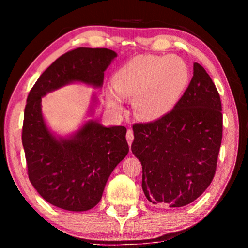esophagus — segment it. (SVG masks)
Instances as JSON below:
<instances>
[{"label":"esophagus","mask_w":248,"mask_h":248,"mask_svg":"<svg viewBox=\"0 0 248 248\" xmlns=\"http://www.w3.org/2000/svg\"><path fill=\"white\" fill-rule=\"evenodd\" d=\"M133 139H134L133 131H132V130H127V132H126V140H127L128 145L132 144V142H133Z\"/></svg>","instance_id":"1"}]
</instances>
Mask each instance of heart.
Returning <instances> with one entry per match:
<instances>
[{"label": "heart", "mask_w": 248, "mask_h": 248, "mask_svg": "<svg viewBox=\"0 0 248 248\" xmlns=\"http://www.w3.org/2000/svg\"><path fill=\"white\" fill-rule=\"evenodd\" d=\"M189 80L187 64L175 55L135 56L113 76V88L107 90V104L123 111L122 99H133V110L143 121H158L176 107Z\"/></svg>", "instance_id": "obj_1"}]
</instances>
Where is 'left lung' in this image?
I'll list each match as a JSON object with an SVG mask.
<instances>
[{
    "label": "left lung",
    "mask_w": 248,
    "mask_h": 248,
    "mask_svg": "<svg viewBox=\"0 0 248 248\" xmlns=\"http://www.w3.org/2000/svg\"><path fill=\"white\" fill-rule=\"evenodd\" d=\"M132 152L142 165V189L154 204L181 208L208 188L222 139L221 101L199 63L181 100L167 116L133 125Z\"/></svg>",
    "instance_id": "1"
}]
</instances>
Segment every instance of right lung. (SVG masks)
I'll return each instance as SVG.
<instances>
[{
    "instance_id": "1",
    "label": "right lung",
    "mask_w": 248,
    "mask_h": 248,
    "mask_svg": "<svg viewBox=\"0 0 248 248\" xmlns=\"http://www.w3.org/2000/svg\"><path fill=\"white\" fill-rule=\"evenodd\" d=\"M117 54L80 47L59 57L30 90L25 108L22 145L29 179L44 200L67 211H87L99 203L115 167L128 154L124 126L88 120L76 132L59 135L47 125L42 98L71 83L103 87L104 72ZM98 104L91 97L88 116Z\"/></svg>"
}]
</instances>
